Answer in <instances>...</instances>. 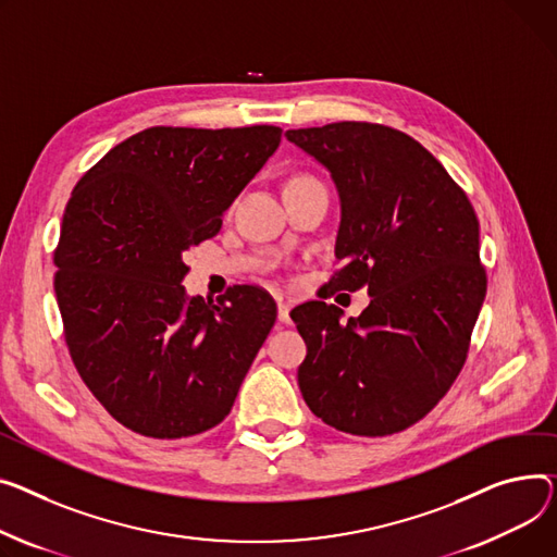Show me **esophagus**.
I'll list each match as a JSON object with an SVG mask.
<instances>
[{
	"label": "esophagus",
	"mask_w": 557,
	"mask_h": 557,
	"mask_svg": "<svg viewBox=\"0 0 557 557\" xmlns=\"http://www.w3.org/2000/svg\"><path fill=\"white\" fill-rule=\"evenodd\" d=\"M288 311H290V302L280 298V300H277V318H280V322H290Z\"/></svg>",
	"instance_id": "esophagus-1"
}]
</instances>
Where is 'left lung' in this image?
<instances>
[{"instance_id":"8db88e82","label":"left lung","mask_w":557,"mask_h":557,"mask_svg":"<svg viewBox=\"0 0 557 557\" xmlns=\"http://www.w3.org/2000/svg\"><path fill=\"white\" fill-rule=\"evenodd\" d=\"M286 138L331 172L341 195L343 267L329 284L372 295L347 322L320 300L290 311L307 343L300 392L341 432H400L448 394L468 358L486 298L474 208L446 168L398 129L343 121Z\"/></svg>"}]
</instances>
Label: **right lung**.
Masks as SVG:
<instances>
[{"instance_id": "obj_1", "label": "right lung", "mask_w": 557, "mask_h": 557, "mask_svg": "<svg viewBox=\"0 0 557 557\" xmlns=\"http://www.w3.org/2000/svg\"><path fill=\"white\" fill-rule=\"evenodd\" d=\"M275 125L150 127L78 181L53 252L64 341L81 379L127 430L201 434L224 421L277 307L250 284L188 298L185 250L277 150Z\"/></svg>"}]
</instances>
